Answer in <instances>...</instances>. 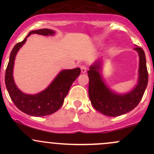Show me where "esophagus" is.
Instances as JSON below:
<instances>
[{
    "label": "esophagus",
    "instance_id": "obj_1",
    "mask_svg": "<svg viewBox=\"0 0 154 154\" xmlns=\"http://www.w3.org/2000/svg\"><path fill=\"white\" fill-rule=\"evenodd\" d=\"M80 69H81V72L84 74V73H86L87 71L86 66H85V65H82V66H80Z\"/></svg>",
    "mask_w": 154,
    "mask_h": 154
}]
</instances>
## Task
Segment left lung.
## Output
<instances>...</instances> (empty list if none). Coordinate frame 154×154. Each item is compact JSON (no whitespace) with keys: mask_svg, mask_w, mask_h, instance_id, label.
<instances>
[{"mask_svg":"<svg viewBox=\"0 0 154 154\" xmlns=\"http://www.w3.org/2000/svg\"><path fill=\"white\" fill-rule=\"evenodd\" d=\"M139 56V80L132 91L126 94H117L107 87L103 80L100 69V61L95 62L88 71V96L93 107L102 114L111 117L122 116L137 106L143 97L148 82L145 54L142 48H134Z\"/></svg>","mask_w":154,"mask_h":154,"instance_id":"left-lung-1","label":"left lung"}]
</instances>
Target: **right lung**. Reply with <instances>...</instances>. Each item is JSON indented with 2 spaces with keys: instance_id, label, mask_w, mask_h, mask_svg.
Masks as SVG:
<instances>
[{
  "instance_id": "obj_1",
  "label": "right lung",
  "mask_w": 154,
  "mask_h": 154,
  "mask_svg": "<svg viewBox=\"0 0 154 154\" xmlns=\"http://www.w3.org/2000/svg\"><path fill=\"white\" fill-rule=\"evenodd\" d=\"M32 33L53 35L55 32L50 29L30 31L22 42L17 43L14 46L11 51L10 61L6 69L5 84L10 98L18 109L29 116L41 117L53 114L60 109L73 82L80 74V68H77L60 71L50 86L38 94H27L20 91L15 85L12 76L14 61L18 51L26 42L27 37Z\"/></svg>"
}]
</instances>
